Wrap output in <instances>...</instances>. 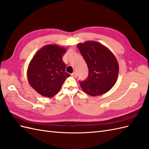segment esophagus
<instances>
[{"label":"esophagus","instance_id":"1","mask_svg":"<svg viewBox=\"0 0 149 149\" xmlns=\"http://www.w3.org/2000/svg\"><path fill=\"white\" fill-rule=\"evenodd\" d=\"M71 75L72 76V77H74L76 78V77H77V72H73V73H72V74H71Z\"/></svg>","mask_w":149,"mask_h":149}]
</instances>
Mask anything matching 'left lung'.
<instances>
[{
  "label": "left lung",
  "mask_w": 149,
  "mask_h": 149,
  "mask_svg": "<svg viewBox=\"0 0 149 149\" xmlns=\"http://www.w3.org/2000/svg\"><path fill=\"white\" fill-rule=\"evenodd\" d=\"M89 69L86 81L80 82L81 88L89 96H100L107 93L116 82L119 65L109 49L97 41H87L77 44Z\"/></svg>",
  "instance_id": "8db88e82"
}]
</instances>
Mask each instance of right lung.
Masks as SVG:
<instances>
[{
    "instance_id": "1",
    "label": "right lung",
    "mask_w": 149,
    "mask_h": 149,
    "mask_svg": "<svg viewBox=\"0 0 149 149\" xmlns=\"http://www.w3.org/2000/svg\"><path fill=\"white\" fill-rule=\"evenodd\" d=\"M67 49L56 45H47L39 49L30 62L28 81L42 96L52 97L59 92L70 74L65 72L62 57Z\"/></svg>"
}]
</instances>
